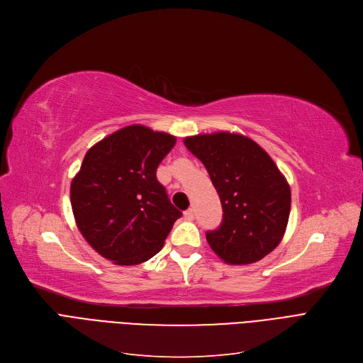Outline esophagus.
Here are the masks:
<instances>
[{"mask_svg": "<svg viewBox=\"0 0 363 363\" xmlns=\"http://www.w3.org/2000/svg\"><path fill=\"white\" fill-rule=\"evenodd\" d=\"M184 218L186 220H194L195 218V211L192 208H189L187 211H184Z\"/></svg>", "mask_w": 363, "mask_h": 363, "instance_id": "obj_1", "label": "esophagus"}]
</instances>
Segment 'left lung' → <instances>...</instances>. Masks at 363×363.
Wrapping results in <instances>:
<instances>
[{"mask_svg":"<svg viewBox=\"0 0 363 363\" xmlns=\"http://www.w3.org/2000/svg\"><path fill=\"white\" fill-rule=\"evenodd\" d=\"M205 165L220 196L223 220L206 232L229 264H250L272 252L285 233L291 191L269 155L248 137L216 133L184 139Z\"/></svg>","mask_w":363,"mask_h":363,"instance_id":"obj_1","label":"left lung"}]
</instances>
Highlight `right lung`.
Instances as JSON below:
<instances>
[{"label": "right lung", "mask_w": 363, "mask_h": 363, "mask_svg": "<svg viewBox=\"0 0 363 363\" xmlns=\"http://www.w3.org/2000/svg\"><path fill=\"white\" fill-rule=\"evenodd\" d=\"M176 137L130 125L94 145L71 184L78 229L108 260L133 266L158 254L182 217L157 179Z\"/></svg>", "instance_id": "obj_1"}]
</instances>
